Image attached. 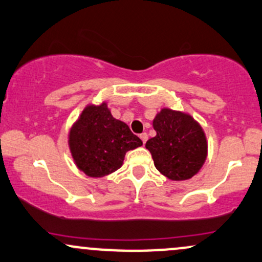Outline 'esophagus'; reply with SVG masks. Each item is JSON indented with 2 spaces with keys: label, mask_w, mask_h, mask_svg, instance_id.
Segmentation results:
<instances>
[{
  "label": "esophagus",
  "mask_w": 262,
  "mask_h": 262,
  "mask_svg": "<svg viewBox=\"0 0 262 262\" xmlns=\"http://www.w3.org/2000/svg\"><path fill=\"white\" fill-rule=\"evenodd\" d=\"M140 139H141V141H143V144H145L146 140H148V134H146V133H141L140 134Z\"/></svg>",
  "instance_id": "obj_1"
}]
</instances>
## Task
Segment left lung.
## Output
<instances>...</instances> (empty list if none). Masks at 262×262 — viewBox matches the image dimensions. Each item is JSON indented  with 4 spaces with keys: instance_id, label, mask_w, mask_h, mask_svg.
I'll return each mask as SVG.
<instances>
[{
    "instance_id": "obj_1",
    "label": "left lung",
    "mask_w": 262,
    "mask_h": 262,
    "mask_svg": "<svg viewBox=\"0 0 262 262\" xmlns=\"http://www.w3.org/2000/svg\"><path fill=\"white\" fill-rule=\"evenodd\" d=\"M156 135L146 141L155 167L167 179L183 181L193 177L207 159V138L193 117L162 108L152 121Z\"/></svg>"
}]
</instances>
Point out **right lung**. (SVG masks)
Returning a JSON list of instances; mask_svg holds the SVG:
<instances>
[{
  "mask_svg": "<svg viewBox=\"0 0 262 262\" xmlns=\"http://www.w3.org/2000/svg\"><path fill=\"white\" fill-rule=\"evenodd\" d=\"M143 145L124 122L112 116L106 102L89 104L69 133L75 164L90 177H103L123 165L125 152Z\"/></svg>",
  "mask_w": 262,
  "mask_h": 262,
  "instance_id": "add662e5",
  "label": "right lung"
}]
</instances>
